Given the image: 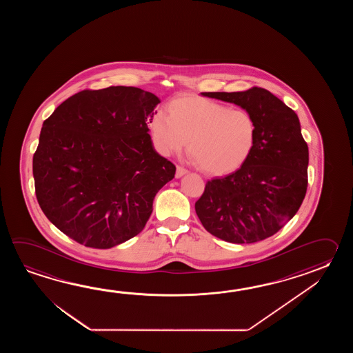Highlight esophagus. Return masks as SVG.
Instances as JSON below:
<instances>
[{
  "label": "esophagus",
  "instance_id": "1",
  "mask_svg": "<svg viewBox=\"0 0 353 353\" xmlns=\"http://www.w3.org/2000/svg\"><path fill=\"white\" fill-rule=\"evenodd\" d=\"M187 173L188 169L183 168V166H176V173H175V176H176V178H180V176H183V175H185Z\"/></svg>",
  "mask_w": 353,
  "mask_h": 353
}]
</instances>
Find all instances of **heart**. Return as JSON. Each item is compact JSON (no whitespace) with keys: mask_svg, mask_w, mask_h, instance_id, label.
I'll use <instances>...</instances> for the list:
<instances>
[{"mask_svg":"<svg viewBox=\"0 0 353 353\" xmlns=\"http://www.w3.org/2000/svg\"><path fill=\"white\" fill-rule=\"evenodd\" d=\"M150 128L161 152H179L188 141L189 155L203 170L213 174L239 169L251 155L257 140V125L248 110H231L196 96L173 99L168 113H155Z\"/></svg>","mask_w":353,"mask_h":353,"instance_id":"b5f03b06","label":"heart"}]
</instances>
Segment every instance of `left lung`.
Returning <instances> with one entry per match:
<instances>
[{
  "mask_svg": "<svg viewBox=\"0 0 353 353\" xmlns=\"http://www.w3.org/2000/svg\"><path fill=\"white\" fill-rule=\"evenodd\" d=\"M202 94L248 110L257 125V140L240 169L205 183L195 202L196 216L221 240H265L295 216L307 193L309 150L299 119L281 99L260 87Z\"/></svg>",
  "mask_w": 353,
  "mask_h": 353,
  "instance_id": "8db88e82",
  "label": "left lung"
}]
</instances>
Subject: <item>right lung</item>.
Returning a JSON list of instances; mask_svg holds the SVG:
<instances>
[{
    "instance_id": "add662e5",
    "label": "right lung",
    "mask_w": 353,
    "mask_h": 353,
    "mask_svg": "<svg viewBox=\"0 0 353 353\" xmlns=\"http://www.w3.org/2000/svg\"><path fill=\"white\" fill-rule=\"evenodd\" d=\"M159 102L136 87L84 90L44 121L32 158L35 194L72 240L111 248L143 231L176 170L148 134Z\"/></svg>"
}]
</instances>
